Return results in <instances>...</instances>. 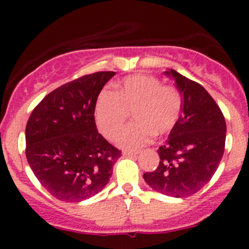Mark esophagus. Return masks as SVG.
Wrapping results in <instances>:
<instances>
[{"label": "esophagus", "mask_w": 249, "mask_h": 249, "mask_svg": "<svg viewBox=\"0 0 249 249\" xmlns=\"http://www.w3.org/2000/svg\"><path fill=\"white\" fill-rule=\"evenodd\" d=\"M139 154V152H130V150H124L123 152V155L124 157H135V155Z\"/></svg>", "instance_id": "1"}]
</instances>
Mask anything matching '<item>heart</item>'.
I'll list each match as a JSON object with an SVG mask.
<instances>
[{"mask_svg":"<svg viewBox=\"0 0 249 249\" xmlns=\"http://www.w3.org/2000/svg\"><path fill=\"white\" fill-rule=\"evenodd\" d=\"M182 112V96L178 89L162 85L158 78L137 74L115 85L114 92L105 90L97 97L95 120L105 137L113 140L133 113L135 123L117 139L125 149H137L153 140L172 131Z\"/></svg>","mask_w":249,"mask_h":249,"instance_id":"obj_1","label":"heart"}]
</instances>
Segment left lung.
I'll list each match as a JSON object with an SVG mask.
<instances>
[{"label":"left lung","instance_id":"left-lung-1","mask_svg":"<svg viewBox=\"0 0 249 249\" xmlns=\"http://www.w3.org/2000/svg\"><path fill=\"white\" fill-rule=\"evenodd\" d=\"M182 96V112L164 145L157 150L160 162L143 175L155 192L187 197L210 182L224 154L227 124L214 100L199 83L175 70L164 71Z\"/></svg>","mask_w":249,"mask_h":249}]
</instances>
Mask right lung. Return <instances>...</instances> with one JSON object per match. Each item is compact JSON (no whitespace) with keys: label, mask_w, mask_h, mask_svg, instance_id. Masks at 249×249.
Here are the masks:
<instances>
[{"label":"right lung","mask_w":249,"mask_h":249,"mask_svg":"<svg viewBox=\"0 0 249 249\" xmlns=\"http://www.w3.org/2000/svg\"><path fill=\"white\" fill-rule=\"evenodd\" d=\"M115 72H96L61 85L32 110L25 130L26 159L56 199L80 202L109 182L122 152L99 134L95 106Z\"/></svg>","instance_id":"add662e5"}]
</instances>
